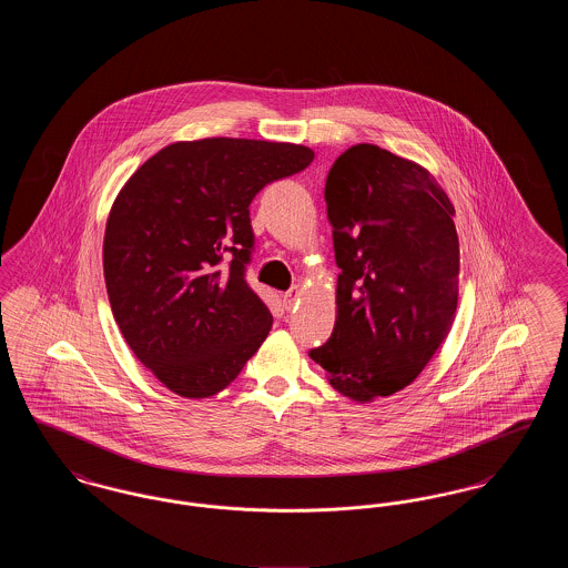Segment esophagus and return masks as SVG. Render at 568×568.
Wrapping results in <instances>:
<instances>
[{
    "label": "esophagus",
    "instance_id": "34e87169",
    "mask_svg": "<svg viewBox=\"0 0 568 568\" xmlns=\"http://www.w3.org/2000/svg\"><path fill=\"white\" fill-rule=\"evenodd\" d=\"M297 300H300V287H292L290 292L283 294V306L290 311V308L296 306Z\"/></svg>",
    "mask_w": 568,
    "mask_h": 568
}]
</instances>
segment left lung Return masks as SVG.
I'll use <instances>...</instances> for the list:
<instances>
[{
  "mask_svg": "<svg viewBox=\"0 0 568 568\" xmlns=\"http://www.w3.org/2000/svg\"><path fill=\"white\" fill-rule=\"evenodd\" d=\"M336 324L311 357L355 403L405 389L447 338L458 308L459 243L447 193L419 163L375 144L327 172Z\"/></svg>",
  "mask_w": 568,
  "mask_h": 568,
  "instance_id": "left-lung-1",
  "label": "left lung"
}]
</instances>
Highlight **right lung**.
I'll use <instances>...</instances> for the list:
<instances>
[{
    "mask_svg": "<svg viewBox=\"0 0 568 568\" xmlns=\"http://www.w3.org/2000/svg\"><path fill=\"white\" fill-rule=\"evenodd\" d=\"M313 158L290 142H174L119 191L104 234L110 308L170 392L215 396L266 341L271 311L244 281L255 243L248 204Z\"/></svg>",
    "mask_w": 568,
    "mask_h": 568,
    "instance_id": "1",
    "label": "right lung"
}]
</instances>
